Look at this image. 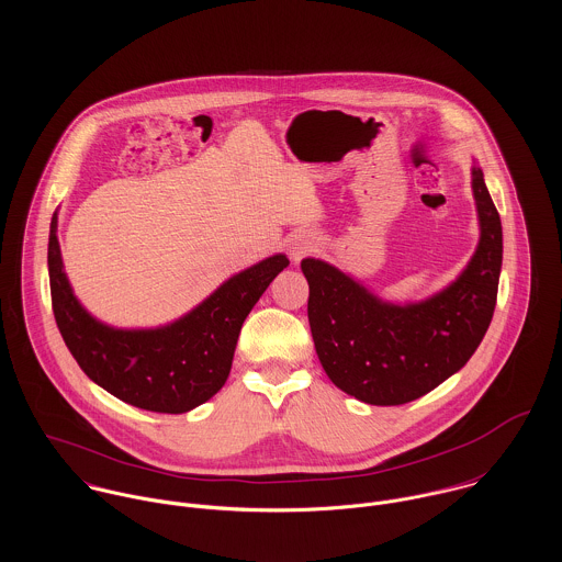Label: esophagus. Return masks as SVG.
I'll return each instance as SVG.
<instances>
[{
  "label": "esophagus",
  "mask_w": 562,
  "mask_h": 562,
  "mask_svg": "<svg viewBox=\"0 0 562 562\" xmlns=\"http://www.w3.org/2000/svg\"><path fill=\"white\" fill-rule=\"evenodd\" d=\"M301 255H303V248L294 246V248H292V259H301Z\"/></svg>",
  "instance_id": "1"
}]
</instances>
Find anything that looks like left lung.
<instances>
[{"label": "left lung", "mask_w": 562, "mask_h": 562, "mask_svg": "<svg viewBox=\"0 0 562 562\" xmlns=\"http://www.w3.org/2000/svg\"><path fill=\"white\" fill-rule=\"evenodd\" d=\"M472 192L479 246L461 274L424 301L387 303L322 259L301 261L312 337L335 387L366 404L396 406L432 392L476 352L493 318L502 268V223L476 161Z\"/></svg>", "instance_id": "1"}]
</instances>
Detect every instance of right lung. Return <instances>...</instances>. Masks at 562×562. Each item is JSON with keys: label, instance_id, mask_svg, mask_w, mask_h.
I'll list each match as a JSON object with an SVG mask.
<instances>
[{"label": "right lung", "instance_id": "right-lung-1", "mask_svg": "<svg viewBox=\"0 0 562 562\" xmlns=\"http://www.w3.org/2000/svg\"><path fill=\"white\" fill-rule=\"evenodd\" d=\"M56 232L58 214L49 227L47 263L52 307L67 348L92 383L119 401L156 413H186L221 392L241 324L290 263L277 252L227 279L179 321L156 328H116L81 307Z\"/></svg>", "mask_w": 562, "mask_h": 562}]
</instances>
